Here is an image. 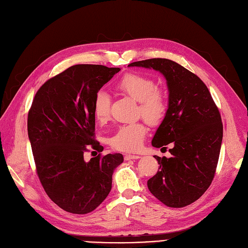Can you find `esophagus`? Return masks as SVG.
Returning a JSON list of instances; mask_svg holds the SVG:
<instances>
[{"label": "esophagus", "mask_w": 248, "mask_h": 248, "mask_svg": "<svg viewBox=\"0 0 248 248\" xmlns=\"http://www.w3.org/2000/svg\"><path fill=\"white\" fill-rule=\"evenodd\" d=\"M141 156L140 155H135V154H125L124 155V160H131V159H138Z\"/></svg>", "instance_id": "34e87169"}]
</instances>
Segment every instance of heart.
Returning a JSON list of instances; mask_svg holds the SVG:
<instances>
[{
	"label": "heart",
	"instance_id": "b5f03b06",
	"mask_svg": "<svg viewBox=\"0 0 248 248\" xmlns=\"http://www.w3.org/2000/svg\"><path fill=\"white\" fill-rule=\"evenodd\" d=\"M116 89L139 102L138 114L150 124H159L167 111V98L152 78L137 73H127L116 82ZM110 96L99 91L94 101V114L104 123L110 114ZM147 127L142 123L121 125L111 138L112 147L119 151L136 152L143 145Z\"/></svg>",
	"mask_w": 248,
	"mask_h": 248
}]
</instances>
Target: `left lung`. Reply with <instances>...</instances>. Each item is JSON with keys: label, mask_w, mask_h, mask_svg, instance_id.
I'll list each match as a JSON object with an SVG mask.
<instances>
[{"label": "left lung", "mask_w": 248, "mask_h": 248, "mask_svg": "<svg viewBox=\"0 0 248 248\" xmlns=\"http://www.w3.org/2000/svg\"><path fill=\"white\" fill-rule=\"evenodd\" d=\"M129 66L153 68L167 79L169 108L152 139L171 157L154 155L159 168L148 180L151 193L170 207L193 203L212 184L223 140L221 114L207 87L193 72L170 59L137 61Z\"/></svg>", "instance_id": "left-lung-1"}]
</instances>
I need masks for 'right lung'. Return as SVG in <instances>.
I'll use <instances>...</instances> for the list:
<instances>
[{
	"label": "right lung",
	"mask_w": 248,
	"mask_h": 248,
	"mask_svg": "<svg viewBox=\"0 0 248 248\" xmlns=\"http://www.w3.org/2000/svg\"><path fill=\"white\" fill-rule=\"evenodd\" d=\"M121 68L78 64L39 89L27 117L36 172L46 193L65 212H93L108 196L121 153L84 154L103 147L95 140L94 101L99 90ZM93 151V152H95Z\"/></svg>",
	"instance_id": "right-lung-1"
}]
</instances>
